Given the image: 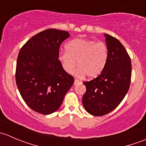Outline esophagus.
<instances>
[{"instance_id": "1", "label": "esophagus", "mask_w": 146, "mask_h": 146, "mask_svg": "<svg viewBox=\"0 0 146 146\" xmlns=\"http://www.w3.org/2000/svg\"><path fill=\"white\" fill-rule=\"evenodd\" d=\"M80 80H78V79H75V81H74V85H78V84H80Z\"/></svg>"}]
</instances>
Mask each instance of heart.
<instances>
[{
	"label": "heart",
	"instance_id": "obj_1",
	"mask_svg": "<svg viewBox=\"0 0 146 146\" xmlns=\"http://www.w3.org/2000/svg\"><path fill=\"white\" fill-rule=\"evenodd\" d=\"M66 51H60L58 59L63 69L72 73L76 66L77 76L85 75L88 78H95L102 73L109 58V48L104 42L92 39L76 38L68 42Z\"/></svg>",
	"mask_w": 146,
	"mask_h": 146
}]
</instances>
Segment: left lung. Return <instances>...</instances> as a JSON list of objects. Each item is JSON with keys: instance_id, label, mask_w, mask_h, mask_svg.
Returning <instances> with one entry per match:
<instances>
[{"instance_id": "obj_1", "label": "left lung", "mask_w": 146, "mask_h": 146, "mask_svg": "<svg viewBox=\"0 0 146 146\" xmlns=\"http://www.w3.org/2000/svg\"><path fill=\"white\" fill-rule=\"evenodd\" d=\"M109 58L102 73L84 82L86 92L82 98L85 110L93 116H103L117 108L129 89L131 61L124 46L114 36L104 35Z\"/></svg>"}]
</instances>
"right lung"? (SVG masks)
<instances>
[{
	"label": "right lung",
	"instance_id": "1",
	"mask_svg": "<svg viewBox=\"0 0 146 146\" xmlns=\"http://www.w3.org/2000/svg\"><path fill=\"white\" fill-rule=\"evenodd\" d=\"M69 36L66 31L45 29L29 39L19 52L16 84L23 99L36 112L46 115L56 111L74 82L58 59L60 46Z\"/></svg>",
	"mask_w": 146,
	"mask_h": 146
}]
</instances>
